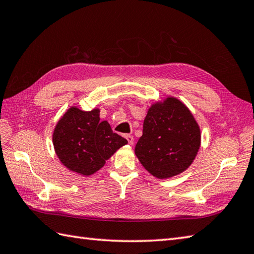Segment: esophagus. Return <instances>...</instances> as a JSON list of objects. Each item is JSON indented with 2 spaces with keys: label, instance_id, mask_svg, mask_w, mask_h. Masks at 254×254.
I'll list each match as a JSON object with an SVG mask.
<instances>
[{
  "label": "esophagus",
  "instance_id": "esophagus-1",
  "mask_svg": "<svg viewBox=\"0 0 254 254\" xmlns=\"http://www.w3.org/2000/svg\"><path fill=\"white\" fill-rule=\"evenodd\" d=\"M126 138L127 139V142L130 145H132L134 143V137L132 135H126Z\"/></svg>",
  "mask_w": 254,
  "mask_h": 254
}]
</instances>
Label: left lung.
Masks as SVG:
<instances>
[{
  "mask_svg": "<svg viewBox=\"0 0 254 254\" xmlns=\"http://www.w3.org/2000/svg\"><path fill=\"white\" fill-rule=\"evenodd\" d=\"M201 145V130L188 107L175 97L155 102L147 111L135 146L139 163L158 179L187 170Z\"/></svg>",
  "mask_w": 254,
  "mask_h": 254,
  "instance_id": "left-lung-1",
  "label": "left lung"
}]
</instances>
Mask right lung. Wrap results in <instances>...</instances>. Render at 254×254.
<instances>
[{
	"instance_id": "add662e5",
	"label": "right lung",
	"mask_w": 254,
	"mask_h": 254,
	"mask_svg": "<svg viewBox=\"0 0 254 254\" xmlns=\"http://www.w3.org/2000/svg\"><path fill=\"white\" fill-rule=\"evenodd\" d=\"M100 110L83 111L71 107L58 121L52 141L61 163L73 172L90 176L104 167L127 141L111 130L108 121H100Z\"/></svg>"
}]
</instances>
